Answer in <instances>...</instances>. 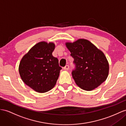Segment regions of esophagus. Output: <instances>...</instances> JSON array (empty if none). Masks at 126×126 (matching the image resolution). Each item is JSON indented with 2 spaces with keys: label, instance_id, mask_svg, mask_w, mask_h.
Returning <instances> with one entry per match:
<instances>
[{
  "label": "esophagus",
  "instance_id": "34e87169",
  "mask_svg": "<svg viewBox=\"0 0 126 126\" xmlns=\"http://www.w3.org/2000/svg\"><path fill=\"white\" fill-rule=\"evenodd\" d=\"M64 69L65 70H68L69 69V65H65V67H64Z\"/></svg>",
  "mask_w": 126,
  "mask_h": 126
}]
</instances>
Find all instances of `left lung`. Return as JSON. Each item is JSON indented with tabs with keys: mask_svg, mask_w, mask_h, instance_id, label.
<instances>
[{
	"mask_svg": "<svg viewBox=\"0 0 126 126\" xmlns=\"http://www.w3.org/2000/svg\"><path fill=\"white\" fill-rule=\"evenodd\" d=\"M65 45L76 65L72 76L80 88L92 91L105 81L109 75V65L101 50L84 39L72 43H66Z\"/></svg>",
	"mask_w": 126,
	"mask_h": 126,
	"instance_id": "1",
	"label": "left lung"
}]
</instances>
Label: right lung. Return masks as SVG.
<instances>
[{
    "mask_svg": "<svg viewBox=\"0 0 126 126\" xmlns=\"http://www.w3.org/2000/svg\"><path fill=\"white\" fill-rule=\"evenodd\" d=\"M54 49L53 43L40 42L31 48L20 63L18 71L22 80L35 92L46 93L56 85L62 67L53 56Z\"/></svg>",
    "mask_w": 126,
    "mask_h": 126,
    "instance_id": "1",
    "label": "right lung"
}]
</instances>
